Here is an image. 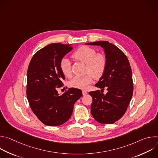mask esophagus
<instances>
[{"label": "esophagus", "mask_w": 158, "mask_h": 158, "mask_svg": "<svg viewBox=\"0 0 158 158\" xmlns=\"http://www.w3.org/2000/svg\"><path fill=\"white\" fill-rule=\"evenodd\" d=\"M82 94H83V96H85V95H86V94H87V92L86 91H84V90H83V91H82Z\"/></svg>", "instance_id": "1"}]
</instances>
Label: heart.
<instances>
[{
	"label": "heart",
	"instance_id": "b5f03b06",
	"mask_svg": "<svg viewBox=\"0 0 158 158\" xmlns=\"http://www.w3.org/2000/svg\"><path fill=\"white\" fill-rule=\"evenodd\" d=\"M73 57L85 64V72L88 74L82 76H75L69 82L71 87L84 89L93 82V77L100 78L104 73L107 66V58L102 53H96V50L89 46H81L73 54ZM60 69L65 77L71 76L72 71L69 60L64 57L59 64ZM90 74H89V73Z\"/></svg>",
	"mask_w": 158,
	"mask_h": 158
}]
</instances>
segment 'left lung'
I'll return each mask as SVG.
<instances>
[{"label":"left lung","mask_w":158,"mask_h":158,"mask_svg":"<svg viewBox=\"0 0 158 158\" xmlns=\"http://www.w3.org/2000/svg\"><path fill=\"white\" fill-rule=\"evenodd\" d=\"M100 46L107 58L104 74L96 86L107 89L106 94L99 90L89 92L93 98L91 112L94 119L101 124H113L125 114L133 93L132 71L127 57L113 44L107 41L86 43Z\"/></svg>","instance_id":"8db88e82"}]
</instances>
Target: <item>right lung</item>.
Listing matches in <instances>:
<instances>
[{
    "label": "right lung",
    "instance_id": "obj_1",
    "mask_svg": "<svg viewBox=\"0 0 158 158\" xmlns=\"http://www.w3.org/2000/svg\"><path fill=\"white\" fill-rule=\"evenodd\" d=\"M73 49L71 44H51L38 51L29 63L27 98L34 114L47 126H60L68 121L75 102L82 95L76 88H69L61 95L56 90L65 79L60 61Z\"/></svg>",
    "mask_w": 158,
    "mask_h": 158
}]
</instances>
